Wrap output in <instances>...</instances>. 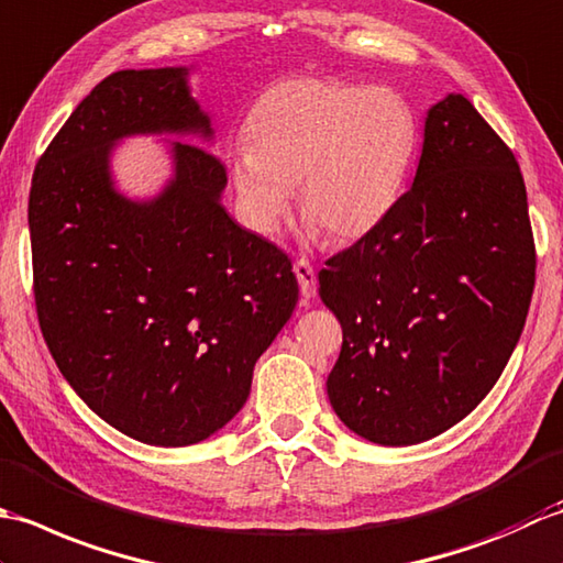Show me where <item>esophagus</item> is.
<instances>
[{"instance_id": "esophagus-1", "label": "esophagus", "mask_w": 563, "mask_h": 563, "mask_svg": "<svg viewBox=\"0 0 563 563\" xmlns=\"http://www.w3.org/2000/svg\"><path fill=\"white\" fill-rule=\"evenodd\" d=\"M294 274L298 279V289H301V296L306 298V301L308 298H313L318 291V282H316V269L311 262H308L306 257H298L294 262Z\"/></svg>"}]
</instances>
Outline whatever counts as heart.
Returning <instances> with one entry per match:
<instances>
[{
  "mask_svg": "<svg viewBox=\"0 0 563 563\" xmlns=\"http://www.w3.org/2000/svg\"><path fill=\"white\" fill-rule=\"evenodd\" d=\"M245 141L228 167L250 231L277 233L298 187L303 223L345 245L374 233L404 199L420 121L396 89L289 77L250 107Z\"/></svg>",
  "mask_w": 563,
  "mask_h": 563,
  "instance_id": "b5f03b06",
  "label": "heart"
}]
</instances>
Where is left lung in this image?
Masks as SVG:
<instances>
[{
    "mask_svg": "<svg viewBox=\"0 0 563 563\" xmlns=\"http://www.w3.org/2000/svg\"><path fill=\"white\" fill-rule=\"evenodd\" d=\"M534 267L518 159L472 101L444 97L396 211L318 274L342 325L328 376L338 418L386 446L456 426L518 345Z\"/></svg>",
    "mask_w": 563,
    "mask_h": 563,
    "instance_id": "1",
    "label": "left lung"
}]
</instances>
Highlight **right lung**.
Instances as JSON below:
<instances>
[{"label": "right lung", "mask_w": 563, "mask_h": 563, "mask_svg": "<svg viewBox=\"0 0 563 563\" xmlns=\"http://www.w3.org/2000/svg\"><path fill=\"white\" fill-rule=\"evenodd\" d=\"M187 67L121 70L45 147L29 194L41 332L77 396L129 438L187 446L245 406L252 369L291 318V260L225 213V167L172 143L175 177L151 201L111 179V147L211 121Z\"/></svg>", "instance_id": "1"}]
</instances>
